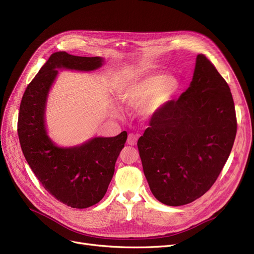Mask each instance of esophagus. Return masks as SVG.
<instances>
[{
  "label": "esophagus",
  "instance_id": "34e87169",
  "mask_svg": "<svg viewBox=\"0 0 254 254\" xmlns=\"http://www.w3.org/2000/svg\"><path fill=\"white\" fill-rule=\"evenodd\" d=\"M137 141H138V136L137 135H135V134H128L127 141L128 145L134 146V145L137 144Z\"/></svg>",
  "mask_w": 254,
  "mask_h": 254
}]
</instances>
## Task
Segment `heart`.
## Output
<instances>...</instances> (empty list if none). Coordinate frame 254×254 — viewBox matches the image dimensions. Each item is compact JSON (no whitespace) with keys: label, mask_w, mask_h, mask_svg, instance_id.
<instances>
[{"label":"heart","mask_w":254,"mask_h":254,"mask_svg":"<svg viewBox=\"0 0 254 254\" xmlns=\"http://www.w3.org/2000/svg\"><path fill=\"white\" fill-rule=\"evenodd\" d=\"M178 87L179 82L175 77L151 75L120 86L116 90V99L125 106L132 107L149 97L146 111L152 113L174 96Z\"/></svg>","instance_id":"1"}]
</instances>
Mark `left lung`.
I'll list each match as a JSON object with an SVG mask.
<instances>
[{
  "instance_id": "8db88e82",
  "label": "left lung",
  "mask_w": 254,
  "mask_h": 254,
  "mask_svg": "<svg viewBox=\"0 0 254 254\" xmlns=\"http://www.w3.org/2000/svg\"><path fill=\"white\" fill-rule=\"evenodd\" d=\"M236 134L230 86L214 64L198 55L190 87L159 107L137 143L155 198L182 206L206 193L228 161Z\"/></svg>"
}]
</instances>
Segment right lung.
Listing matches in <instances>:
<instances>
[{"mask_svg": "<svg viewBox=\"0 0 254 254\" xmlns=\"http://www.w3.org/2000/svg\"><path fill=\"white\" fill-rule=\"evenodd\" d=\"M102 64L100 57H75L64 51L52 53L26 87L19 107L17 132L26 162L53 197L77 209L96 205L104 197L127 132L93 138L72 148L58 147L47 136L45 105L59 73L57 69L92 71Z\"/></svg>", "mask_w": 254, "mask_h": 254, "instance_id": "1", "label": "right lung"}]
</instances>
